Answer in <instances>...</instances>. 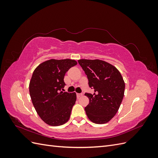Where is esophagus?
Listing matches in <instances>:
<instances>
[{
	"instance_id": "1",
	"label": "esophagus",
	"mask_w": 158,
	"mask_h": 158,
	"mask_svg": "<svg viewBox=\"0 0 158 158\" xmlns=\"http://www.w3.org/2000/svg\"><path fill=\"white\" fill-rule=\"evenodd\" d=\"M82 94H76V96H77V98H80L81 96H82Z\"/></svg>"
}]
</instances>
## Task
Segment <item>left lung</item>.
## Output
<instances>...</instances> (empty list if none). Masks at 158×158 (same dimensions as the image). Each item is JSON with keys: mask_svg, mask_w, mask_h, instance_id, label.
Listing matches in <instances>:
<instances>
[{"mask_svg": "<svg viewBox=\"0 0 158 158\" xmlns=\"http://www.w3.org/2000/svg\"><path fill=\"white\" fill-rule=\"evenodd\" d=\"M78 63L94 90L85 94L89 99L85 107L87 116L94 123H106L115 115L124 97L125 84L120 72L101 60L80 59Z\"/></svg>", "mask_w": 158, "mask_h": 158, "instance_id": "1", "label": "left lung"}]
</instances>
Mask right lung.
I'll list each match as a JSON object with an SVG mask.
<instances>
[{
    "label": "right lung",
    "instance_id": "obj_1",
    "mask_svg": "<svg viewBox=\"0 0 158 158\" xmlns=\"http://www.w3.org/2000/svg\"><path fill=\"white\" fill-rule=\"evenodd\" d=\"M77 64L71 59L47 60L33 71L30 94L37 114L47 125L60 126L69 121L76 100V93L63 92L66 72Z\"/></svg>",
    "mask_w": 158,
    "mask_h": 158
}]
</instances>
